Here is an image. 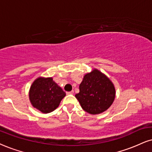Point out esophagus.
Segmentation results:
<instances>
[{
    "label": "esophagus",
    "instance_id": "esophagus-1",
    "mask_svg": "<svg viewBox=\"0 0 152 152\" xmlns=\"http://www.w3.org/2000/svg\"><path fill=\"white\" fill-rule=\"evenodd\" d=\"M67 95H73L74 94V91H71L70 92H66Z\"/></svg>",
    "mask_w": 152,
    "mask_h": 152
}]
</instances>
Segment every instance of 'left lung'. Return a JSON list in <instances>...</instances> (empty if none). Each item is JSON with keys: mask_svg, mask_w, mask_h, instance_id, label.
I'll return each instance as SVG.
<instances>
[{"mask_svg": "<svg viewBox=\"0 0 152 152\" xmlns=\"http://www.w3.org/2000/svg\"><path fill=\"white\" fill-rule=\"evenodd\" d=\"M115 88L110 78L97 69L84 75L79 85V93L75 95L81 107L91 115L107 110L115 98Z\"/></svg>", "mask_w": 152, "mask_h": 152, "instance_id": "1", "label": "left lung"}]
</instances>
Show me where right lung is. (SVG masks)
<instances>
[{
  "label": "right lung",
  "instance_id": "1",
  "mask_svg": "<svg viewBox=\"0 0 152 152\" xmlns=\"http://www.w3.org/2000/svg\"><path fill=\"white\" fill-rule=\"evenodd\" d=\"M65 96L66 93L52 77L37 78L29 91L32 105L43 113H49L57 108Z\"/></svg>",
  "mask_w": 152,
  "mask_h": 152
}]
</instances>
